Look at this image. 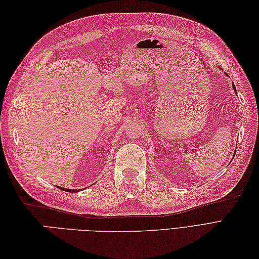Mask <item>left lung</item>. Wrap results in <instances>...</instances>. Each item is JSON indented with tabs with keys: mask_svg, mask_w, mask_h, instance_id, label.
<instances>
[{
	"mask_svg": "<svg viewBox=\"0 0 259 259\" xmlns=\"http://www.w3.org/2000/svg\"><path fill=\"white\" fill-rule=\"evenodd\" d=\"M233 89H234V92L237 93V91H236V86H234V84H233Z\"/></svg>",
	"mask_w": 259,
	"mask_h": 259,
	"instance_id": "obj_1",
	"label": "left lung"
}]
</instances>
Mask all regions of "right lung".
I'll use <instances>...</instances> for the list:
<instances>
[{"label": "right lung", "instance_id": "1", "mask_svg": "<svg viewBox=\"0 0 259 259\" xmlns=\"http://www.w3.org/2000/svg\"><path fill=\"white\" fill-rule=\"evenodd\" d=\"M60 189L64 190V191H68V192H76L77 191V190H71V189H65V188H60Z\"/></svg>", "mask_w": 259, "mask_h": 259}]
</instances>
